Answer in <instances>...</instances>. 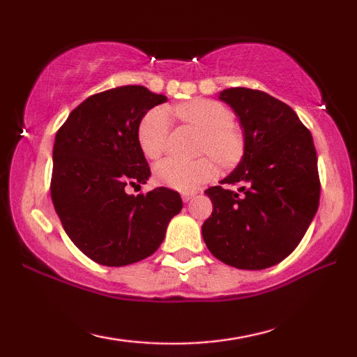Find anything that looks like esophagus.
I'll return each instance as SVG.
<instances>
[{"label": "esophagus", "mask_w": 357, "mask_h": 357, "mask_svg": "<svg viewBox=\"0 0 357 357\" xmlns=\"http://www.w3.org/2000/svg\"><path fill=\"white\" fill-rule=\"evenodd\" d=\"M181 197H183V202L184 203H189L192 198L195 197V193H183V195H181Z\"/></svg>", "instance_id": "obj_1"}]
</instances>
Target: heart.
I'll list each match as a JSON object with an SVG mask.
<instances>
[{"label":"heart","instance_id":"b5f03b06","mask_svg":"<svg viewBox=\"0 0 357 357\" xmlns=\"http://www.w3.org/2000/svg\"><path fill=\"white\" fill-rule=\"evenodd\" d=\"M173 113L184 123L204 134L202 154L214 155L223 167L234 165L243 157L245 140L243 132L234 126V114L227 105L213 99H193L173 108ZM172 118L164 107H155L138 124V144L148 159H157L165 153L170 140ZM155 179L162 185L178 192H193L217 174L213 157L198 160L165 159L155 167Z\"/></svg>","mask_w":357,"mask_h":357}]
</instances>
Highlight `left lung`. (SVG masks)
Wrapping results in <instances>:
<instances>
[{"label": "left lung", "instance_id": "1", "mask_svg": "<svg viewBox=\"0 0 357 357\" xmlns=\"http://www.w3.org/2000/svg\"><path fill=\"white\" fill-rule=\"evenodd\" d=\"M219 98L244 130L236 170L204 192L213 214L202 233L209 252L238 269L271 268L291 253L319 203L317 151L310 130L289 105L258 89L229 88Z\"/></svg>", "mask_w": 357, "mask_h": 357}]
</instances>
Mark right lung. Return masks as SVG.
<instances>
[{
	"mask_svg": "<svg viewBox=\"0 0 357 357\" xmlns=\"http://www.w3.org/2000/svg\"><path fill=\"white\" fill-rule=\"evenodd\" d=\"M165 96L128 84L89 96L58 129L53 146L52 202L64 231L93 261L132 264L159 249L183 200L168 187L129 195L151 170L137 132Z\"/></svg>",
	"mask_w": 357,
	"mask_h": 357,
	"instance_id": "add662e5",
	"label": "right lung"
}]
</instances>
